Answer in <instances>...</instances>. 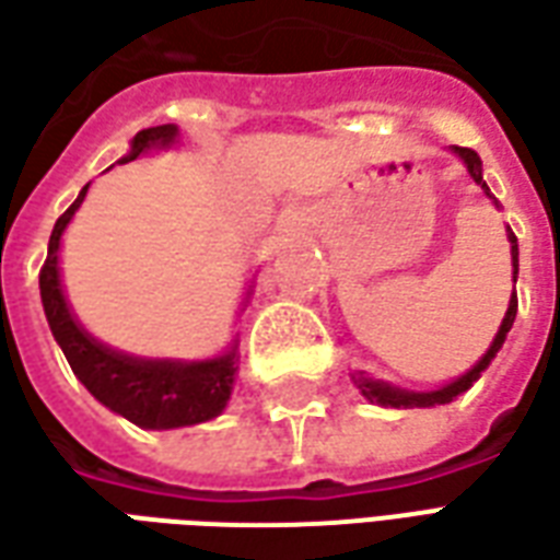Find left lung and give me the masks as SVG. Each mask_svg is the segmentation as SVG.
Wrapping results in <instances>:
<instances>
[{"label":"left lung","mask_w":560,"mask_h":560,"mask_svg":"<svg viewBox=\"0 0 560 560\" xmlns=\"http://www.w3.org/2000/svg\"><path fill=\"white\" fill-rule=\"evenodd\" d=\"M456 152L462 155V161L468 164V173L474 176V183L480 185L486 195L492 197V191H489V185L482 183V161L480 155L474 152L470 147H456ZM510 255H513V281H516L518 276V243H516V233L510 231ZM516 308H518V300H516V291H513V296H510V308H506L504 315V324H501V329H498V336H494L492 348L482 353V360L474 369H470L468 375H462L458 381H453V384H446V387L434 389V393H408V389H396L389 387V384H377V381H369V377L360 372V375H353V381H357V387H360V393H363L365 399L369 401H377V405H389V408H429V405H446V401H453L458 396V393H465V389L480 377V372L486 369V365L492 363V357L498 351H501V345H504L506 332H510V327H513V320H516Z\"/></svg>","instance_id":"8db88e82"}]
</instances>
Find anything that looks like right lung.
<instances>
[{"label": "right lung", "instance_id": "add662e5", "mask_svg": "<svg viewBox=\"0 0 560 560\" xmlns=\"http://www.w3.org/2000/svg\"><path fill=\"white\" fill-rule=\"evenodd\" d=\"M176 138L173 126H155L138 131L131 140V152L122 161L140 159L152 147H167ZM90 185H83L80 197L56 219L47 245V260L38 272L42 284V303L47 324L54 329V339L66 353L71 372L80 377V384L90 389L95 399L107 405L110 411L122 413L140 429H176V425H195V422L212 420L228 405L233 389V353L207 363H152V360H131L122 353L104 348L86 336L74 324L68 312L66 296L59 288V236L66 224L80 207Z\"/></svg>", "mask_w": 560, "mask_h": 560}]
</instances>
